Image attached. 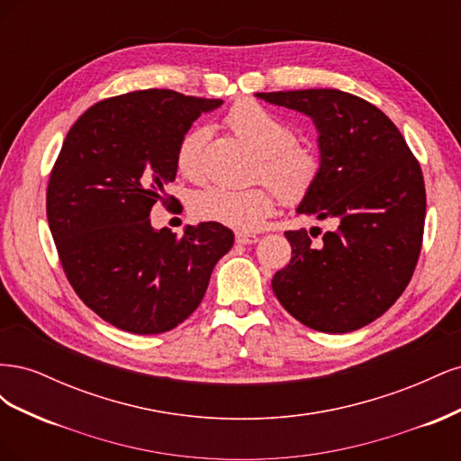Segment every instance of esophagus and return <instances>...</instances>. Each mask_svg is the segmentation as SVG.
<instances>
[{"instance_id": "1", "label": "esophagus", "mask_w": 461, "mask_h": 461, "mask_svg": "<svg viewBox=\"0 0 461 461\" xmlns=\"http://www.w3.org/2000/svg\"><path fill=\"white\" fill-rule=\"evenodd\" d=\"M259 239L256 234H242V232H239L236 234V244H242V246H246V244H256Z\"/></svg>"}]
</instances>
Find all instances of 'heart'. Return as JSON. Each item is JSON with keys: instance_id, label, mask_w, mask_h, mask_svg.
<instances>
[{"instance_id": "1", "label": "heart", "mask_w": 461, "mask_h": 461, "mask_svg": "<svg viewBox=\"0 0 461 461\" xmlns=\"http://www.w3.org/2000/svg\"><path fill=\"white\" fill-rule=\"evenodd\" d=\"M227 127L259 153V176L278 192L285 202L296 203L308 194L319 175V156L310 146L296 142V132L271 109L244 100L225 117ZM209 131L188 129L176 144L175 163L178 173L200 180L203 175V149ZM269 186L232 190L209 186L192 200V213L198 219L219 222L240 232L261 229L276 209V194Z\"/></svg>"}]
</instances>
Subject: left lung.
<instances>
[{
  "label": "left lung",
  "instance_id": "obj_1",
  "mask_svg": "<svg viewBox=\"0 0 461 461\" xmlns=\"http://www.w3.org/2000/svg\"><path fill=\"white\" fill-rule=\"evenodd\" d=\"M261 100L312 117L319 175L296 212L337 229L286 230L292 259L271 286L305 327L342 334L381 317L406 290L421 252L425 183L420 161L379 107L330 90L259 92Z\"/></svg>",
  "mask_w": 461,
  "mask_h": 461
}]
</instances>
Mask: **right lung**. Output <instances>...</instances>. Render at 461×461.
<instances>
[{
	"label": "right lung",
	"instance_id": "add662e5",
	"mask_svg": "<svg viewBox=\"0 0 461 461\" xmlns=\"http://www.w3.org/2000/svg\"><path fill=\"white\" fill-rule=\"evenodd\" d=\"M222 100L140 90L97 102L68 131L50 175L46 212L68 283L88 308L134 334L175 329L198 308L215 263L234 244L219 222L176 239L149 212L173 207L176 144Z\"/></svg>",
	"mask_w": 461,
	"mask_h": 461
}]
</instances>
